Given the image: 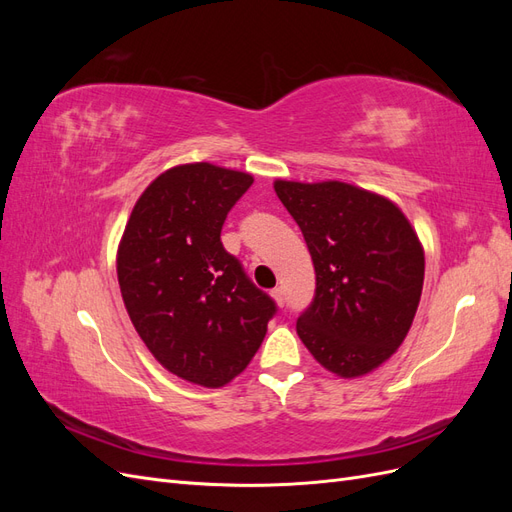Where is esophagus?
<instances>
[{"mask_svg":"<svg viewBox=\"0 0 512 512\" xmlns=\"http://www.w3.org/2000/svg\"><path fill=\"white\" fill-rule=\"evenodd\" d=\"M271 297L275 299L277 305L284 307V290H282V288H273V290H271Z\"/></svg>","mask_w":512,"mask_h":512,"instance_id":"esophagus-1","label":"esophagus"}]
</instances>
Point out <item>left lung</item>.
Masks as SVG:
<instances>
[{"label":"left lung","instance_id":"left-lung-1","mask_svg":"<svg viewBox=\"0 0 512 512\" xmlns=\"http://www.w3.org/2000/svg\"><path fill=\"white\" fill-rule=\"evenodd\" d=\"M316 269L297 333L342 378L365 376L404 342L423 292L425 252L389 198L342 181L273 183Z\"/></svg>","mask_w":512,"mask_h":512}]
</instances>
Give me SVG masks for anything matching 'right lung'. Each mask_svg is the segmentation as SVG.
I'll list each match as a JSON object with an SVG mask.
<instances>
[{
	"label": "right lung",
	"mask_w": 512,
	"mask_h": 512,
	"mask_svg": "<svg viewBox=\"0 0 512 512\" xmlns=\"http://www.w3.org/2000/svg\"><path fill=\"white\" fill-rule=\"evenodd\" d=\"M252 183L209 162L168 168L136 200L117 250L136 333L170 374L209 389L241 374L277 312L220 239Z\"/></svg>",
	"instance_id": "obj_1"
}]
</instances>
